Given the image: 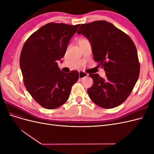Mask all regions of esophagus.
Instances as JSON below:
<instances>
[{
    "label": "esophagus",
    "instance_id": "1",
    "mask_svg": "<svg viewBox=\"0 0 154 154\" xmlns=\"http://www.w3.org/2000/svg\"><path fill=\"white\" fill-rule=\"evenodd\" d=\"M88 76V74L83 71H79V78L80 79H83L84 77Z\"/></svg>",
    "mask_w": 154,
    "mask_h": 154
}]
</instances>
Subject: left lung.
Wrapping results in <instances>:
<instances>
[{
	"mask_svg": "<svg viewBox=\"0 0 154 154\" xmlns=\"http://www.w3.org/2000/svg\"><path fill=\"white\" fill-rule=\"evenodd\" d=\"M90 41L93 57L106 72L105 78L89 73L93 84L87 92L103 109L122 104L132 92L140 72L137 49L130 37L105 20L81 24L77 31Z\"/></svg>",
	"mask_w": 154,
	"mask_h": 154,
	"instance_id": "1",
	"label": "left lung"
}]
</instances>
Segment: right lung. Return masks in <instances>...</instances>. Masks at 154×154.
<instances>
[{"label": "right lung", "mask_w": 154, "mask_h": 154, "mask_svg": "<svg viewBox=\"0 0 154 154\" xmlns=\"http://www.w3.org/2000/svg\"><path fill=\"white\" fill-rule=\"evenodd\" d=\"M79 26L48 23L33 32L23 45L20 66L24 84L32 98L46 109H57L66 103L78 80V71H62L57 60L66 54Z\"/></svg>", "instance_id": "obj_1"}]
</instances>
